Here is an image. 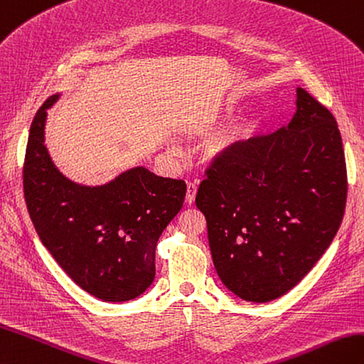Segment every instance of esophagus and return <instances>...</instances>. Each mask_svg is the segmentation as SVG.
<instances>
[{
    "mask_svg": "<svg viewBox=\"0 0 364 364\" xmlns=\"http://www.w3.org/2000/svg\"><path fill=\"white\" fill-rule=\"evenodd\" d=\"M197 197V186L193 183H188V191H186V203L188 205H192L193 201H196Z\"/></svg>",
    "mask_w": 364,
    "mask_h": 364,
    "instance_id": "1",
    "label": "esophagus"
}]
</instances>
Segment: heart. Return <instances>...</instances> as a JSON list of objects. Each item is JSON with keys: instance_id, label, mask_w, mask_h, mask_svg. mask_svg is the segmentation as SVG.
<instances>
[{"instance_id": "heart-1", "label": "heart", "mask_w": 364, "mask_h": 364, "mask_svg": "<svg viewBox=\"0 0 364 364\" xmlns=\"http://www.w3.org/2000/svg\"><path fill=\"white\" fill-rule=\"evenodd\" d=\"M215 116H217V112H213L208 117H205V119H201L196 125H192L191 130L196 133L205 132L208 127L213 124ZM252 132H255V122L252 121H247L235 125L234 129L223 133L222 136H218L210 142L209 150H208L209 158H213L215 161H220V163L232 161V159H235L240 155L245 144L250 141Z\"/></svg>"}]
</instances>
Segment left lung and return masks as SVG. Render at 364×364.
Returning <instances> with one entry per match:
<instances>
[{
	"mask_svg": "<svg viewBox=\"0 0 364 364\" xmlns=\"http://www.w3.org/2000/svg\"><path fill=\"white\" fill-rule=\"evenodd\" d=\"M348 176L332 113L296 88L285 129L250 139L210 168L196 205L206 217L215 272L228 290L268 302L301 282L341 225Z\"/></svg>",
	"mask_w": 364,
	"mask_h": 364,
	"instance_id": "8db88e82",
	"label": "left lung"
}]
</instances>
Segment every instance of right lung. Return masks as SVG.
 <instances>
[{"label":"right lung","instance_id":"add662e5","mask_svg":"<svg viewBox=\"0 0 364 364\" xmlns=\"http://www.w3.org/2000/svg\"><path fill=\"white\" fill-rule=\"evenodd\" d=\"M50 96L31 124L24 159V200L41 243L91 296L125 302L156 274L158 239L183 208L186 184L144 166L100 186L75 183L55 166L45 142Z\"/></svg>","mask_w":364,"mask_h":364}]
</instances>
